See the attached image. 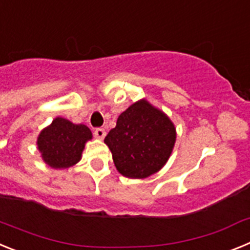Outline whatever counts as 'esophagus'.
I'll use <instances>...</instances> for the list:
<instances>
[{
  "instance_id": "34e87169",
  "label": "esophagus",
  "mask_w": 250,
  "mask_h": 250,
  "mask_svg": "<svg viewBox=\"0 0 250 250\" xmlns=\"http://www.w3.org/2000/svg\"><path fill=\"white\" fill-rule=\"evenodd\" d=\"M94 135H95V138L104 139V138H105V135H106L105 129H103V127H98V129H95Z\"/></svg>"
}]
</instances>
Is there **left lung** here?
I'll list each match as a JSON object with an SVG mask.
<instances>
[{"label": "left lung", "instance_id": "8db88e82", "mask_svg": "<svg viewBox=\"0 0 250 250\" xmlns=\"http://www.w3.org/2000/svg\"><path fill=\"white\" fill-rule=\"evenodd\" d=\"M175 139V127L167 115L146 100H140L119 116L116 126L104 141L119 173L143 179L164 167Z\"/></svg>", "mask_w": 250, "mask_h": 250}]
</instances>
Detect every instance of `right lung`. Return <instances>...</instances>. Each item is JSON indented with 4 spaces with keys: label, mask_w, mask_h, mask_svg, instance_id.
<instances>
[{
    "label": "right lung",
    "mask_w": 250,
    "mask_h": 250,
    "mask_svg": "<svg viewBox=\"0 0 250 250\" xmlns=\"http://www.w3.org/2000/svg\"><path fill=\"white\" fill-rule=\"evenodd\" d=\"M91 138V131L86 125L56 118L41 131L37 146L46 164L55 169H65L80 160L85 143Z\"/></svg>",
    "instance_id": "add662e5"
}]
</instances>
